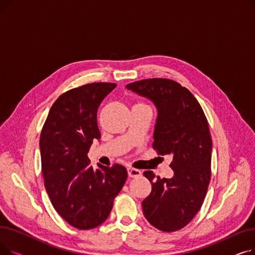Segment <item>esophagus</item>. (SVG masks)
<instances>
[{"label":"esophagus","mask_w":255,"mask_h":255,"mask_svg":"<svg viewBox=\"0 0 255 255\" xmlns=\"http://www.w3.org/2000/svg\"><path fill=\"white\" fill-rule=\"evenodd\" d=\"M128 176L130 178H137L139 176H141V171L137 168H133V167H129L128 168Z\"/></svg>","instance_id":"1"}]
</instances>
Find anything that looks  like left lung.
Wrapping results in <instances>:
<instances>
[{
  "label": "left lung",
  "instance_id": "1",
  "mask_svg": "<svg viewBox=\"0 0 255 255\" xmlns=\"http://www.w3.org/2000/svg\"><path fill=\"white\" fill-rule=\"evenodd\" d=\"M126 88L156 105L153 149L172 157L169 166L175 172L171 179L143 172L152 184L141 204L143 215L159 231L177 232L194 218L208 191L212 159L208 120L191 92L172 79H141Z\"/></svg>",
  "mask_w": 255,
  "mask_h": 255
}]
</instances>
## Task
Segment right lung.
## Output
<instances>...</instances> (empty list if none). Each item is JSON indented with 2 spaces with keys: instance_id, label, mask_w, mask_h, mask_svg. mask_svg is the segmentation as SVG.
Segmentation results:
<instances>
[{
  "instance_id": "obj_1",
  "label": "right lung",
  "mask_w": 255,
  "mask_h": 255,
  "mask_svg": "<svg viewBox=\"0 0 255 255\" xmlns=\"http://www.w3.org/2000/svg\"><path fill=\"white\" fill-rule=\"evenodd\" d=\"M117 87L92 83L63 93L52 104L40 135L44 186L59 215L78 230L103 223L114 199L127 180L121 164L94 170L89 150L101 137L97 112L102 100Z\"/></svg>"
}]
</instances>
